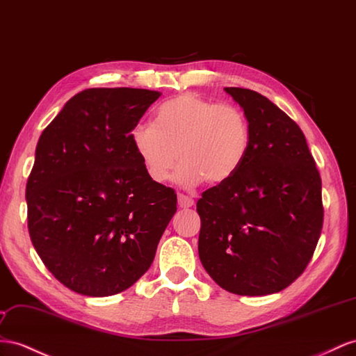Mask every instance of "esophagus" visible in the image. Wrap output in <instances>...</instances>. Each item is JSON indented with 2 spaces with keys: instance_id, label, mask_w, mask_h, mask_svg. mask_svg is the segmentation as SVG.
Segmentation results:
<instances>
[{
  "instance_id": "1",
  "label": "esophagus",
  "mask_w": 356,
  "mask_h": 356,
  "mask_svg": "<svg viewBox=\"0 0 356 356\" xmlns=\"http://www.w3.org/2000/svg\"><path fill=\"white\" fill-rule=\"evenodd\" d=\"M177 203H179V207L188 209V207H193V206H194V200L191 198V197H188V195L179 194V195H177Z\"/></svg>"
}]
</instances>
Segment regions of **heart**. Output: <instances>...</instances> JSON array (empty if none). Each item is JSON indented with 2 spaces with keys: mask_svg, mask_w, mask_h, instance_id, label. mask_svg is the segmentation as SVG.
I'll use <instances>...</instances> for the list:
<instances>
[{
  "mask_svg": "<svg viewBox=\"0 0 356 356\" xmlns=\"http://www.w3.org/2000/svg\"><path fill=\"white\" fill-rule=\"evenodd\" d=\"M131 144L145 175L158 184L170 177L179 154L177 184L193 188L204 179L221 184L241 168L251 127L239 106L181 93L159 105L153 124H136Z\"/></svg>",
  "mask_w": 356,
  "mask_h": 356,
  "instance_id": "b5f03b06",
  "label": "heart"
}]
</instances>
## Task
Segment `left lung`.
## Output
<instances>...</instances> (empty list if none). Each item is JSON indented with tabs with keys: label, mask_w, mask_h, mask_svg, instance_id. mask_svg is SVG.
<instances>
[{
	"label": "left lung",
	"mask_w": 356,
	"mask_h": 356,
	"mask_svg": "<svg viewBox=\"0 0 356 356\" xmlns=\"http://www.w3.org/2000/svg\"><path fill=\"white\" fill-rule=\"evenodd\" d=\"M247 115L251 144L234 175L203 193L198 256L218 286L277 293L312 260L323 224L322 180L300 127L265 96L227 87Z\"/></svg>",
	"instance_id": "8db88e82"
}]
</instances>
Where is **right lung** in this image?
Listing matches in <instances>:
<instances>
[{"label": "right lung", "instance_id": "1", "mask_svg": "<svg viewBox=\"0 0 356 356\" xmlns=\"http://www.w3.org/2000/svg\"><path fill=\"white\" fill-rule=\"evenodd\" d=\"M161 96L143 88H88L40 135L26 181L30 238L61 284L86 296L129 289L150 268L177 211L153 181L131 131Z\"/></svg>", "mask_w": 356, "mask_h": 356}]
</instances>
